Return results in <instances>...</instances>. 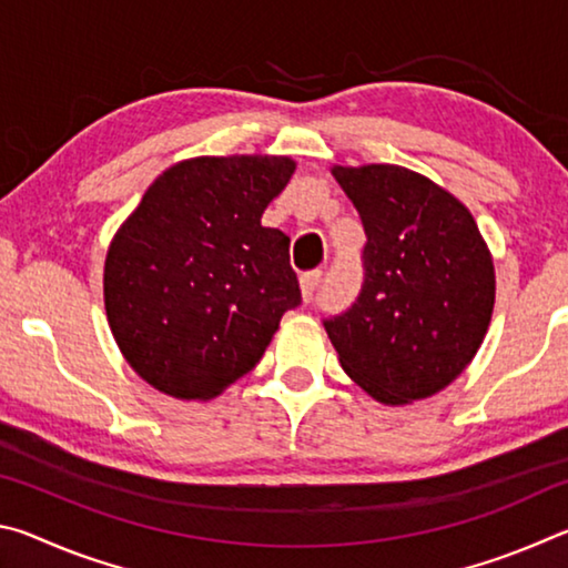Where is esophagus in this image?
Segmentation results:
<instances>
[{
    "mask_svg": "<svg viewBox=\"0 0 568 568\" xmlns=\"http://www.w3.org/2000/svg\"><path fill=\"white\" fill-rule=\"evenodd\" d=\"M321 281H323V273L321 271H311V273H303L301 275V293H303L305 301H311L313 293H315V287L321 285Z\"/></svg>",
    "mask_w": 568,
    "mask_h": 568,
    "instance_id": "obj_1",
    "label": "esophagus"
}]
</instances>
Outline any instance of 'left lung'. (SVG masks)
<instances>
[{
  "instance_id": "1",
  "label": "left lung",
  "mask_w": 568,
  "mask_h": 568,
  "mask_svg": "<svg viewBox=\"0 0 568 568\" xmlns=\"http://www.w3.org/2000/svg\"><path fill=\"white\" fill-rule=\"evenodd\" d=\"M368 243L363 291L325 321L343 371L386 406L436 396L474 361L496 301L494 257L470 210L400 165H335Z\"/></svg>"
}]
</instances>
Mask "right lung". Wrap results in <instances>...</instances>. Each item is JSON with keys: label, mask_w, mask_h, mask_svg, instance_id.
<instances>
[{"label": "right lung", "mask_w": 568, "mask_h": 568, "mask_svg": "<svg viewBox=\"0 0 568 568\" xmlns=\"http://www.w3.org/2000/svg\"><path fill=\"white\" fill-rule=\"evenodd\" d=\"M295 172L285 155L168 168L104 257V311L124 361L180 400H210L263 358L301 305L291 237L261 217Z\"/></svg>", "instance_id": "add662e5"}]
</instances>
